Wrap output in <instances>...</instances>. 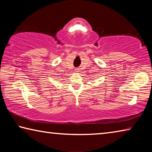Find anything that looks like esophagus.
Returning a JSON list of instances; mask_svg holds the SVG:
<instances>
[{
	"instance_id": "1",
	"label": "esophagus",
	"mask_w": 152,
	"mask_h": 152,
	"mask_svg": "<svg viewBox=\"0 0 152 152\" xmlns=\"http://www.w3.org/2000/svg\"><path fill=\"white\" fill-rule=\"evenodd\" d=\"M75 72H80V69L79 68H76Z\"/></svg>"
}]
</instances>
